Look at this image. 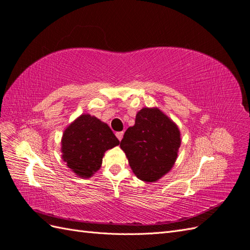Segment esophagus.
<instances>
[{"instance_id": "1", "label": "esophagus", "mask_w": 250, "mask_h": 250, "mask_svg": "<svg viewBox=\"0 0 250 250\" xmlns=\"http://www.w3.org/2000/svg\"><path fill=\"white\" fill-rule=\"evenodd\" d=\"M116 136H117V138H118L119 140H121V139H123V137H124V132H123V131H121V132H117V133H116Z\"/></svg>"}]
</instances>
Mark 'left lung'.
Returning a JSON list of instances; mask_svg holds the SVG:
<instances>
[{"label": "left lung", "mask_w": 250, "mask_h": 250, "mask_svg": "<svg viewBox=\"0 0 250 250\" xmlns=\"http://www.w3.org/2000/svg\"><path fill=\"white\" fill-rule=\"evenodd\" d=\"M176 124L158 107L138 111L135 125L127 127L120 148L140 181L155 183L173 167L181 146Z\"/></svg>", "instance_id": "left-lung-1"}]
</instances>
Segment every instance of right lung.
I'll return each mask as SVG.
<instances>
[{
	"label": "right lung",
	"instance_id": "right-lung-1",
	"mask_svg": "<svg viewBox=\"0 0 250 250\" xmlns=\"http://www.w3.org/2000/svg\"><path fill=\"white\" fill-rule=\"evenodd\" d=\"M118 145L119 140L105 123L82 114L63 132L62 159L75 175L89 178L100 169L105 151Z\"/></svg>",
	"mask_w": 250,
	"mask_h": 250
}]
</instances>
